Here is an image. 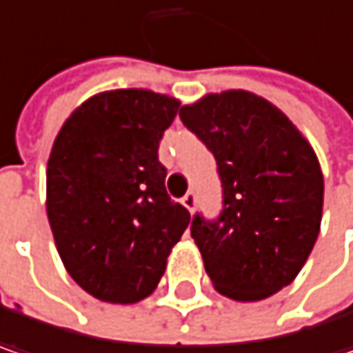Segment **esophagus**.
<instances>
[{"mask_svg": "<svg viewBox=\"0 0 353 353\" xmlns=\"http://www.w3.org/2000/svg\"><path fill=\"white\" fill-rule=\"evenodd\" d=\"M181 204L190 210V212H194V210H196V204H198V198H196V194H194V192H188V194L181 198Z\"/></svg>", "mask_w": 353, "mask_h": 353, "instance_id": "esophagus-1", "label": "esophagus"}]
</instances>
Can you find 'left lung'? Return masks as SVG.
I'll return each mask as SVG.
<instances>
[{
    "mask_svg": "<svg viewBox=\"0 0 353 353\" xmlns=\"http://www.w3.org/2000/svg\"><path fill=\"white\" fill-rule=\"evenodd\" d=\"M208 147L222 183L216 218L196 212L192 239L218 293L259 301L303 269L319 234L323 176L315 151L269 101L226 90L179 111Z\"/></svg>",
    "mask_w": 353,
    "mask_h": 353,
    "instance_id": "1",
    "label": "left lung"
}]
</instances>
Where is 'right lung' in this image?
<instances>
[{
	"label": "right lung",
	"instance_id": "add662e5",
	"mask_svg": "<svg viewBox=\"0 0 353 353\" xmlns=\"http://www.w3.org/2000/svg\"><path fill=\"white\" fill-rule=\"evenodd\" d=\"M179 103L143 88L101 92L62 125L46 170V210L68 274L107 303L153 293L190 212L165 190L157 149Z\"/></svg>",
	"mask_w": 353,
	"mask_h": 353
}]
</instances>
